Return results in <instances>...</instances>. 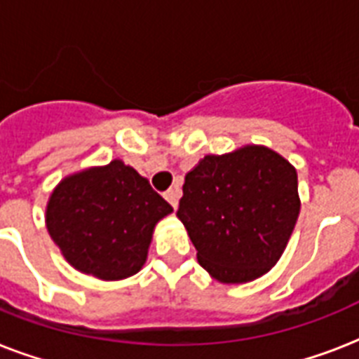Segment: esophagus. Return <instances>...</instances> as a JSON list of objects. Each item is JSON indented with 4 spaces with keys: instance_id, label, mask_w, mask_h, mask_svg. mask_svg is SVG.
I'll use <instances>...</instances> for the list:
<instances>
[{
    "instance_id": "1",
    "label": "esophagus",
    "mask_w": 359,
    "mask_h": 359,
    "mask_svg": "<svg viewBox=\"0 0 359 359\" xmlns=\"http://www.w3.org/2000/svg\"><path fill=\"white\" fill-rule=\"evenodd\" d=\"M179 197H180L179 188H169V190L165 191V199H168V203L173 208H177V205H179Z\"/></svg>"
}]
</instances>
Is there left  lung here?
<instances>
[{
    "label": "left lung",
    "mask_w": 359,
    "mask_h": 359,
    "mask_svg": "<svg viewBox=\"0 0 359 359\" xmlns=\"http://www.w3.org/2000/svg\"><path fill=\"white\" fill-rule=\"evenodd\" d=\"M300 214L294 165L264 145L208 154L186 173L177 218L197 261L219 283H248L276 266Z\"/></svg>",
    "instance_id": "left-lung-1"
}]
</instances>
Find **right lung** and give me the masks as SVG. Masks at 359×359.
I'll use <instances>...</instances> for the list:
<instances>
[{"instance_id":"add662e5","label":"right lung","mask_w":359,"mask_h":359,"mask_svg":"<svg viewBox=\"0 0 359 359\" xmlns=\"http://www.w3.org/2000/svg\"><path fill=\"white\" fill-rule=\"evenodd\" d=\"M173 212L123 160L67 175L50 194L46 229L78 272L119 281L143 268L152 233Z\"/></svg>"}]
</instances>
